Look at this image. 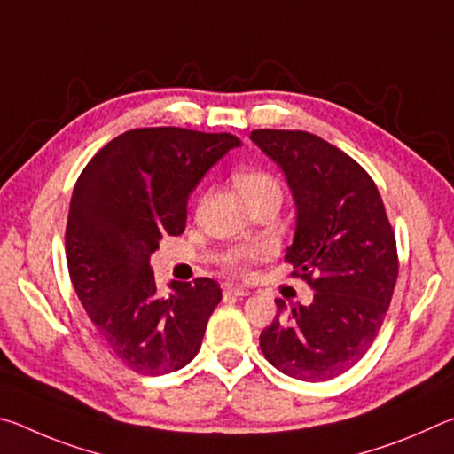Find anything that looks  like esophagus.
I'll return each mask as SVG.
<instances>
[{
  "label": "esophagus",
  "instance_id": "1",
  "mask_svg": "<svg viewBox=\"0 0 454 454\" xmlns=\"http://www.w3.org/2000/svg\"><path fill=\"white\" fill-rule=\"evenodd\" d=\"M224 294H232V296H248L250 292L242 288V286H234V284H224Z\"/></svg>",
  "mask_w": 454,
  "mask_h": 454
}]
</instances>
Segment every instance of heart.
<instances>
[{"instance_id":"b5f03b06","label":"heart","mask_w":454,"mask_h":454,"mask_svg":"<svg viewBox=\"0 0 454 454\" xmlns=\"http://www.w3.org/2000/svg\"><path fill=\"white\" fill-rule=\"evenodd\" d=\"M234 182L246 202L250 204V208L260 202H266V200H282L278 180L264 170H242L234 176ZM264 254L266 250L260 246H236L226 254L224 264L230 272L242 276L246 274V268L256 260H262Z\"/></svg>"}]
</instances>
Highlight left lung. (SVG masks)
Masks as SVG:
<instances>
[{"instance_id": "1", "label": "left lung", "mask_w": 454, "mask_h": 454, "mask_svg": "<svg viewBox=\"0 0 454 454\" xmlns=\"http://www.w3.org/2000/svg\"><path fill=\"white\" fill-rule=\"evenodd\" d=\"M250 140L282 168L296 204L286 260L310 284L309 306L276 298L260 334L268 363L298 380L347 372L371 348L398 276L396 238L379 188L348 153L301 129H254Z\"/></svg>"}]
</instances>
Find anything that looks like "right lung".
<instances>
[{
	"label": "right lung",
	"mask_w": 454,
	"mask_h": 454,
	"mask_svg": "<svg viewBox=\"0 0 454 454\" xmlns=\"http://www.w3.org/2000/svg\"><path fill=\"white\" fill-rule=\"evenodd\" d=\"M232 134L140 128L106 144L75 182L66 226L67 270L106 347L129 371L168 374L198 355L222 301L216 280L170 282L160 294L150 256L186 228L188 198L238 148Z\"/></svg>",
	"instance_id": "right-lung-1"
}]
</instances>
